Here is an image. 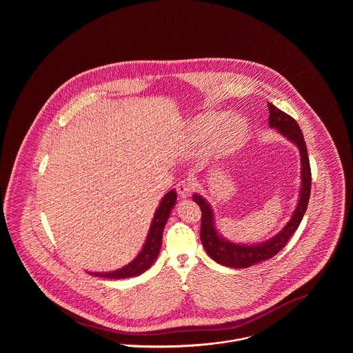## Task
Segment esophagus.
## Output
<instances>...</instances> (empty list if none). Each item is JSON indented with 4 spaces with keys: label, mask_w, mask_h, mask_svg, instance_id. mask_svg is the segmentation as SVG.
<instances>
[{
    "label": "esophagus",
    "mask_w": 353,
    "mask_h": 353,
    "mask_svg": "<svg viewBox=\"0 0 353 353\" xmlns=\"http://www.w3.org/2000/svg\"><path fill=\"white\" fill-rule=\"evenodd\" d=\"M176 189H177V193L181 199H188L193 192V184L189 180H183L177 184Z\"/></svg>",
    "instance_id": "34e87169"
}]
</instances>
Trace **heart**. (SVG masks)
<instances>
[{
    "label": "heart",
    "mask_w": 353,
    "mask_h": 353,
    "mask_svg": "<svg viewBox=\"0 0 353 353\" xmlns=\"http://www.w3.org/2000/svg\"><path fill=\"white\" fill-rule=\"evenodd\" d=\"M249 123L239 114L205 112L185 124L188 145L203 148L210 156H226L239 150L248 140Z\"/></svg>",
    "instance_id": "heart-1"
}]
</instances>
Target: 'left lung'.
<instances>
[{
  "label": "left lung",
  "mask_w": 353,
  "mask_h": 353,
  "mask_svg": "<svg viewBox=\"0 0 353 353\" xmlns=\"http://www.w3.org/2000/svg\"><path fill=\"white\" fill-rule=\"evenodd\" d=\"M269 105L270 127L276 128L281 134L291 140L298 145L301 153L302 163V188L299 193V201L291 219L287 222L285 228L269 241L256 243V245H238L233 243L225 238H222L216 230L214 225V214L210 205L200 194H194L193 200L201 209V236L202 245L208 255L214 259L219 265L234 268V269H245L250 268L258 262H263L266 259L276 255L285 246L291 235L296 232L302 222L303 216L307 210L310 193H311V167L310 159L307 153L305 141L303 137L302 130L299 128L296 120L287 115L279 108H276L272 103Z\"/></svg>",
  "instance_id": "1"
}]
</instances>
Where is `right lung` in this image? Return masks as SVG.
Masks as SVG:
<instances>
[{
  "instance_id": "add662e5",
  "label": "right lung",
  "mask_w": 353,
  "mask_h": 353,
  "mask_svg": "<svg viewBox=\"0 0 353 353\" xmlns=\"http://www.w3.org/2000/svg\"><path fill=\"white\" fill-rule=\"evenodd\" d=\"M176 201H177V194L172 189L160 202V205L154 213V217L152 219L151 229L148 232L147 241H145L141 252H139V255L131 263H128L123 269H119L112 272H90V274L95 275V276H101V278L124 279V278L137 276V275L143 274L145 270L150 269L161 249L163 232H164L165 223L168 221L170 210L176 205Z\"/></svg>"
}]
</instances>
